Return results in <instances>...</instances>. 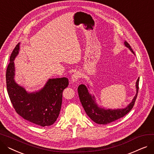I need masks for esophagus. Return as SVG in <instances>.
Wrapping results in <instances>:
<instances>
[{"mask_svg": "<svg viewBox=\"0 0 154 154\" xmlns=\"http://www.w3.org/2000/svg\"><path fill=\"white\" fill-rule=\"evenodd\" d=\"M80 78V74L79 72H75L74 74L72 75V79H71V81L73 82H77L79 79Z\"/></svg>", "mask_w": 154, "mask_h": 154, "instance_id": "34e87169", "label": "esophagus"}]
</instances>
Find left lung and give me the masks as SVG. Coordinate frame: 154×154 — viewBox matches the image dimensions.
<instances>
[{
	"label": "left lung",
	"instance_id": "obj_1",
	"mask_svg": "<svg viewBox=\"0 0 154 154\" xmlns=\"http://www.w3.org/2000/svg\"><path fill=\"white\" fill-rule=\"evenodd\" d=\"M125 45L128 47L131 52L134 54L132 48L127 42H124ZM139 78L136 82L137 93L134 97L132 101L127 107L124 109H105L99 107L95 102V99L94 95H91L88 91L87 87L81 84L78 87V94L79 96L80 101L81 102L82 106L86 112L87 115L94 122L98 124L106 125L114 122L120 118L123 117L131 110L133 108L135 100L137 99V94L139 91Z\"/></svg>",
	"mask_w": 154,
	"mask_h": 154
}]
</instances>
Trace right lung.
I'll return each instance as SVG.
<instances>
[{
	"label": "right lung",
	"mask_w": 154,
	"mask_h": 154,
	"mask_svg": "<svg viewBox=\"0 0 154 154\" xmlns=\"http://www.w3.org/2000/svg\"><path fill=\"white\" fill-rule=\"evenodd\" d=\"M19 43L13 50L6 71V85L16 112L23 119L42 127L50 126L57 119L62 106V92L69 85L66 77L48 79L38 92L29 93L14 80V59L19 54Z\"/></svg>",
	"instance_id": "right-lung-1"
}]
</instances>
